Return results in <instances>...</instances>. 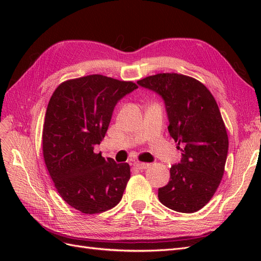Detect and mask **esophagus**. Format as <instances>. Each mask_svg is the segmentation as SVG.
Here are the masks:
<instances>
[{
    "instance_id": "obj_1",
    "label": "esophagus",
    "mask_w": 261,
    "mask_h": 261,
    "mask_svg": "<svg viewBox=\"0 0 261 261\" xmlns=\"http://www.w3.org/2000/svg\"><path fill=\"white\" fill-rule=\"evenodd\" d=\"M149 167V163H145V162H135L134 163V168H136L138 170H145Z\"/></svg>"
}]
</instances>
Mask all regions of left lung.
<instances>
[{"instance_id": "left-lung-1", "label": "left lung", "mask_w": 261, "mask_h": 261, "mask_svg": "<svg viewBox=\"0 0 261 261\" xmlns=\"http://www.w3.org/2000/svg\"><path fill=\"white\" fill-rule=\"evenodd\" d=\"M137 84L162 98L170 136L181 151L169 183L158 189L159 200L177 212L198 211L219 187L227 156V134L217 102L206 86L185 75L156 74Z\"/></svg>"}]
</instances>
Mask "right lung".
<instances>
[{
	"label": "right lung",
	"mask_w": 261,
	"mask_h": 261,
	"mask_svg": "<svg viewBox=\"0 0 261 261\" xmlns=\"http://www.w3.org/2000/svg\"><path fill=\"white\" fill-rule=\"evenodd\" d=\"M137 88L132 82L89 75L64 82L53 92L43 125V158L58 193L76 210L93 215L121 201L129 165L93 150L105 138L117 102Z\"/></svg>",
	"instance_id": "add662e5"
}]
</instances>
